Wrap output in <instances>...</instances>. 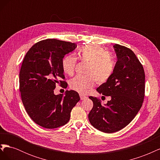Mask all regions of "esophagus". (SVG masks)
I'll return each mask as SVG.
<instances>
[{"instance_id": "34e87169", "label": "esophagus", "mask_w": 160, "mask_h": 160, "mask_svg": "<svg viewBox=\"0 0 160 160\" xmlns=\"http://www.w3.org/2000/svg\"><path fill=\"white\" fill-rule=\"evenodd\" d=\"M80 98H81V100H84L87 98V97L83 95H80Z\"/></svg>"}]
</instances>
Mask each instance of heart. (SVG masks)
Listing matches in <instances>:
<instances>
[{
	"mask_svg": "<svg viewBox=\"0 0 160 160\" xmlns=\"http://www.w3.org/2000/svg\"><path fill=\"white\" fill-rule=\"evenodd\" d=\"M78 57L82 61L88 62L85 75H76L69 81L70 88L80 93H85L93 88L95 82L105 83L113 75L115 67L113 56L98 45L88 44L78 51ZM77 59L71 55L65 56L62 60V69L65 74H73Z\"/></svg>",
	"mask_w": 160,
	"mask_h": 160,
	"instance_id": "heart-1",
	"label": "heart"
}]
</instances>
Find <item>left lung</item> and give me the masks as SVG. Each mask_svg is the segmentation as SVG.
<instances>
[{
  "instance_id": "obj_1",
  "label": "left lung",
  "mask_w": 160,
  "mask_h": 160,
  "mask_svg": "<svg viewBox=\"0 0 160 160\" xmlns=\"http://www.w3.org/2000/svg\"><path fill=\"white\" fill-rule=\"evenodd\" d=\"M118 57L113 75L97 89L98 93L111 96L105 105L90 96L93 107L89 113V122L104 133L122 129L132 122L142 108L145 96V72L143 65L129 48L115 44Z\"/></svg>"
}]
</instances>
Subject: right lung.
Listing matches in <instances>:
<instances>
[{
    "label": "right lung",
    "instance_id": "right-lung-1",
    "mask_svg": "<svg viewBox=\"0 0 160 160\" xmlns=\"http://www.w3.org/2000/svg\"><path fill=\"white\" fill-rule=\"evenodd\" d=\"M76 47L75 43L49 38L35 43L24 58L19 73L21 99L28 115L42 128L65 125L80 100L73 90L67 91L64 96L54 94L57 83L67 88L61 62Z\"/></svg>",
    "mask_w": 160,
    "mask_h": 160
}]
</instances>
